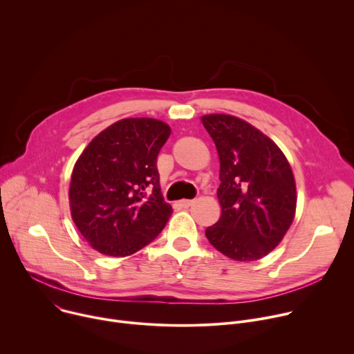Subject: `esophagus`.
I'll return each mask as SVG.
<instances>
[{
  "instance_id": "34e87169",
  "label": "esophagus",
  "mask_w": 354,
  "mask_h": 354,
  "mask_svg": "<svg viewBox=\"0 0 354 354\" xmlns=\"http://www.w3.org/2000/svg\"><path fill=\"white\" fill-rule=\"evenodd\" d=\"M179 205L183 207V209H189L192 205H193V200H187V198H183L179 201Z\"/></svg>"
}]
</instances>
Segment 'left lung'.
<instances>
[{
	"label": "left lung",
	"mask_w": 354,
	"mask_h": 354,
	"mask_svg": "<svg viewBox=\"0 0 354 354\" xmlns=\"http://www.w3.org/2000/svg\"><path fill=\"white\" fill-rule=\"evenodd\" d=\"M203 126L220 157V220L206 228L223 255L258 261L272 252L295 214V182L280 148L262 131L230 115H206Z\"/></svg>",
	"instance_id": "8db88e82"
}]
</instances>
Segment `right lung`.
<instances>
[{"label":"right lung","mask_w":354,"mask_h":354,"mask_svg":"<svg viewBox=\"0 0 354 354\" xmlns=\"http://www.w3.org/2000/svg\"><path fill=\"white\" fill-rule=\"evenodd\" d=\"M169 134V126L156 119H123L99 133L78 158L71 216L100 254L129 257L168 223L172 207L161 193L157 158Z\"/></svg>","instance_id":"add662e5"}]
</instances>
